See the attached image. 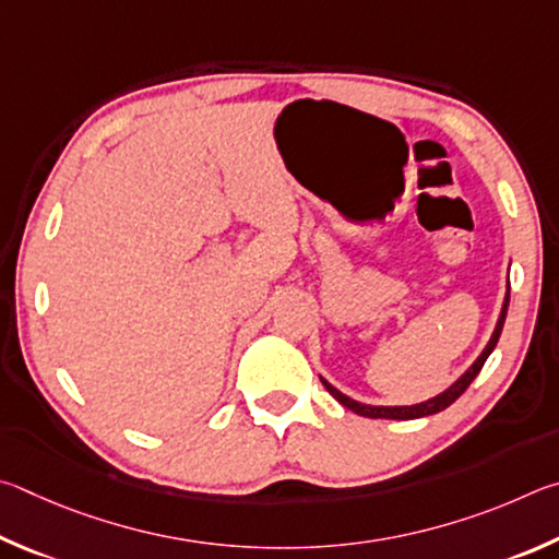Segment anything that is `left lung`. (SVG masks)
Listing matches in <instances>:
<instances>
[{"mask_svg":"<svg viewBox=\"0 0 559 559\" xmlns=\"http://www.w3.org/2000/svg\"><path fill=\"white\" fill-rule=\"evenodd\" d=\"M508 301H511V285L506 287V297H503V307H501V317H498L496 321V329L491 338H488L486 348L481 350V356H478L472 366H468L462 376H459L452 385H449L444 393H439L435 397L425 400V403H417V405H366V403H358V400L348 397L341 393L338 388H334L329 383L326 378H321V383H324V388L329 390L331 395H334L341 405L354 409L356 415L360 417H370V419H417V417H427V415H437L442 413V409H447L449 405L454 403V400L464 393V390L474 383V378L481 373V368L486 364V358L493 354V348L498 344V338H501V331H503V321H506V314H508Z\"/></svg>","mask_w":559,"mask_h":559,"instance_id":"1","label":"left lung"}]
</instances>
